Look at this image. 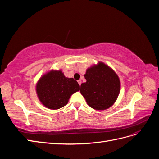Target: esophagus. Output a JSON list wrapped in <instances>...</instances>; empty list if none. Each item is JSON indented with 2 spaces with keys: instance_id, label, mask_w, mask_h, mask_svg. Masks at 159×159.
Instances as JSON below:
<instances>
[{
  "instance_id": "34e87169",
  "label": "esophagus",
  "mask_w": 159,
  "mask_h": 159,
  "mask_svg": "<svg viewBox=\"0 0 159 159\" xmlns=\"http://www.w3.org/2000/svg\"><path fill=\"white\" fill-rule=\"evenodd\" d=\"M78 84H80V85L81 84V80H78Z\"/></svg>"
}]
</instances>
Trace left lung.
<instances>
[{"mask_svg":"<svg viewBox=\"0 0 159 159\" xmlns=\"http://www.w3.org/2000/svg\"><path fill=\"white\" fill-rule=\"evenodd\" d=\"M86 82L81 84L80 92L91 107L104 110L116 101L120 91L117 75L103 63L88 69Z\"/></svg>","mask_w":159,"mask_h":159,"instance_id":"1","label":"left lung"}]
</instances>
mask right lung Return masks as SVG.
Returning a JSON list of instances; mask_svg holds the SVG:
<instances>
[{"instance_id": "1", "label": "right lung", "mask_w": 159, "mask_h": 159, "mask_svg": "<svg viewBox=\"0 0 159 159\" xmlns=\"http://www.w3.org/2000/svg\"><path fill=\"white\" fill-rule=\"evenodd\" d=\"M80 90L74 78H67L61 71H51L40 78L36 85L38 98L42 104L51 109L64 107L71 95Z\"/></svg>"}]
</instances>
